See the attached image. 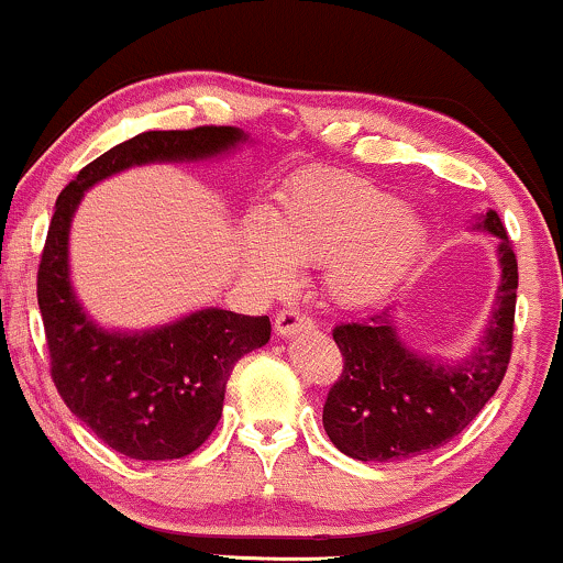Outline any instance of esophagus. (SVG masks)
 <instances>
[{
	"mask_svg": "<svg viewBox=\"0 0 563 563\" xmlns=\"http://www.w3.org/2000/svg\"><path fill=\"white\" fill-rule=\"evenodd\" d=\"M311 328H314V322H311L307 314H301L299 309H283L277 311L275 317V333L283 338L301 333V330H311Z\"/></svg>",
	"mask_w": 563,
	"mask_h": 563,
	"instance_id": "obj_1",
	"label": "esophagus"
}]
</instances>
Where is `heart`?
<instances>
[{
	"instance_id": "1",
	"label": "heart",
	"mask_w": 563,
	"mask_h": 563,
	"mask_svg": "<svg viewBox=\"0 0 563 563\" xmlns=\"http://www.w3.org/2000/svg\"><path fill=\"white\" fill-rule=\"evenodd\" d=\"M428 246V228L404 201L351 175H314L280 196L269 222L241 230L239 256L264 294L294 286L296 264L322 267L330 299L362 309L388 299Z\"/></svg>"
}]
</instances>
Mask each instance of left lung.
I'll return each instance as SVG.
<instances>
[{"label": "left lung", "mask_w": 563, "mask_h": 563, "mask_svg": "<svg viewBox=\"0 0 563 563\" xmlns=\"http://www.w3.org/2000/svg\"><path fill=\"white\" fill-rule=\"evenodd\" d=\"M477 228L498 239L500 286L479 346L459 362L404 346L388 309L335 324L343 372L328 393L322 424L338 451L358 462H401L449 443L490 401L509 369L517 254L500 217L487 209Z\"/></svg>", "instance_id": "1"}]
</instances>
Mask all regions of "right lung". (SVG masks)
I'll use <instances>...</instances> for the list:
<instances>
[{"mask_svg":"<svg viewBox=\"0 0 563 563\" xmlns=\"http://www.w3.org/2000/svg\"><path fill=\"white\" fill-rule=\"evenodd\" d=\"M243 141L246 133L228 125L139 133L86 165L54 205L36 283L52 380L67 409L123 456L170 462L199 449L220 422L235 362L262 349L273 328L269 317L209 307L141 333L104 330L70 286L73 214L88 188L114 173L212 159Z\"/></svg>","mask_w":563,"mask_h":563,"instance_id":"1","label":"right lung"}]
</instances>
